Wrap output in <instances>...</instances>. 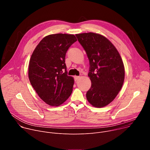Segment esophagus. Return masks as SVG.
Listing matches in <instances>:
<instances>
[{
  "mask_svg": "<svg viewBox=\"0 0 150 150\" xmlns=\"http://www.w3.org/2000/svg\"><path fill=\"white\" fill-rule=\"evenodd\" d=\"M79 78H80V76H74V79H75V81H78Z\"/></svg>",
  "mask_w": 150,
  "mask_h": 150,
  "instance_id": "34e87169",
  "label": "esophagus"
}]
</instances>
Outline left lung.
<instances>
[{"instance_id": "8db88e82", "label": "left lung", "mask_w": 150, "mask_h": 150, "mask_svg": "<svg viewBox=\"0 0 150 150\" xmlns=\"http://www.w3.org/2000/svg\"><path fill=\"white\" fill-rule=\"evenodd\" d=\"M90 61L88 76L91 86L86 94L88 101L101 108L110 104L120 91L125 68L116 48L104 36L88 33L75 35Z\"/></svg>"}]
</instances>
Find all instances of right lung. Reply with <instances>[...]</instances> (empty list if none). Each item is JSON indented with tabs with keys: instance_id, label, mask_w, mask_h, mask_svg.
Listing matches in <instances>:
<instances>
[{
	"instance_id": "right-lung-1",
	"label": "right lung",
	"mask_w": 150,
	"mask_h": 150,
	"mask_svg": "<svg viewBox=\"0 0 150 150\" xmlns=\"http://www.w3.org/2000/svg\"><path fill=\"white\" fill-rule=\"evenodd\" d=\"M77 41L73 34H50L42 38L31 56L28 78L40 98L51 106L63 104L72 92L74 79L67 75L65 56Z\"/></svg>"
}]
</instances>
